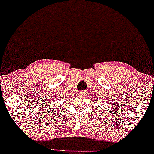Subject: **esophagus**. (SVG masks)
Wrapping results in <instances>:
<instances>
[{"instance_id": "1", "label": "esophagus", "mask_w": 154, "mask_h": 154, "mask_svg": "<svg viewBox=\"0 0 154 154\" xmlns=\"http://www.w3.org/2000/svg\"><path fill=\"white\" fill-rule=\"evenodd\" d=\"M79 94L81 95V96H85V95L86 94V92H85V91H80V92H79Z\"/></svg>"}]
</instances>
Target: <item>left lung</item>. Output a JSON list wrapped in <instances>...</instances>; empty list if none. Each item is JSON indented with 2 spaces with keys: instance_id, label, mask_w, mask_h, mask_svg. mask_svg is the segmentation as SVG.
I'll list each match as a JSON object with an SVG mask.
<instances>
[{
  "instance_id": "8db88e82",
  "label": "left lung",
  "mask_w": 154,
  "mask_h": 154,
  "mask_svg": "<svg viewBox=\"0 0 154 154\" xmlns=\"http://www.w3.org/2000/svg\"><path fill=\"white\" fill-rule=\"evenodd\" d=\"M98 100H99V99H98ZM101 104H102V102H101Z\"/></svg>"
}]
</instances>
